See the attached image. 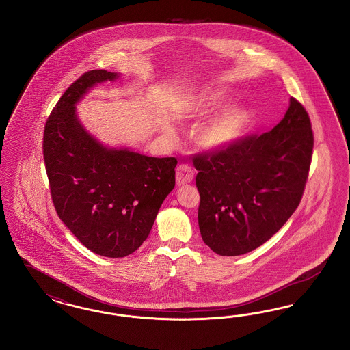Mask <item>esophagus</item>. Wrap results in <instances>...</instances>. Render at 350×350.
Segmentation results:
<instances>
[{
	"label": "esophagus",
	"instance_id": "34e87169",
	"mask_svg": "<svg viewBox=\"0 0 350 350\" xmlns=\"http://www.w3.org/2000/svg\"><path fill=\"white\" fill-rule=\"evenodd\" d=\"M194 170L189 165H180L176 169L178 185H185L193 180Z\"/></svg>",
	"mask_w": 350,
	"mask_h": 350
}]
</instances>
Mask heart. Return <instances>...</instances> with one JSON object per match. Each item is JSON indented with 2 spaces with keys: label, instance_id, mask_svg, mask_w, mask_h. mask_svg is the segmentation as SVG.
Here are the masks:
<instances>
[{
  "label": "heart",
  "instance_id": "obj_1",
  "mask_svg": "<svg viewBox=\"0 0 350 350\" xmlns=\"http://www.w3.org/2000/svg\"><path fill=\"white\" fill-rule=\"evenodd\" d=\"M223 101L224 96L219 92L208 93L194 100L191 105V110L193 114L208 113L223 104ZM244 122L245 113L241 109H228L201 130L198 135V143L210 150H218L239 136Z\"/></svg>",
  "mask_w": 350,
  "mask_h": 350
}]
</instances>
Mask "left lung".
Listing matches in <instances>:
<instances>
[{
	"label": "left lung",
	"mask_w": 350,
	"mask_h": 350,
	"mask_svg": "<svg viewBox=\"0 0 350 350\" xmlns=\"http://www.w3.org/2000/svg\"><path fill=\"white\" fill-rule=\"evenodd\" d=\"M314 146L310 117L296 98L269 132L194 154L198 226L219 256H241L270 240L297 208Z\"/></svg>",
	"instance_id": "1"
}]
</instances>
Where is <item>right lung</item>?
<instances>
[{"label":"right lung","instance_id":"obj_1","mask_svg":"<svg viewBox=\"0 0 350 350\" xmlns=\"http://www.w3.org/2000/svg\"><path fill=\"white\" fill-rule=\"evenodd\" d=\"M116 72L92 70L77 79L48 117L42 154L55 211L91 252L126 257L146 240L163 200L175 187V157L107 149L81 127L75 104Z\"/></svg>","mask_w":350,"mask_h":350}]
</instances>
